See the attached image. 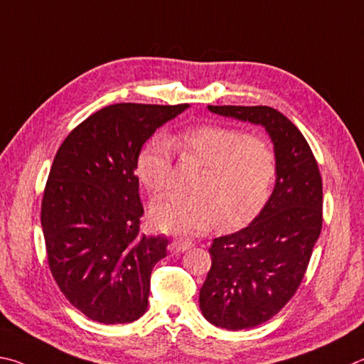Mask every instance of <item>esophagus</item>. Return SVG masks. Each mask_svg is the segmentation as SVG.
<instances>
[{
	"mask_svg": "<svg viewBox=\"0 0 364 364\" xmlns=\"http://www.w3.org/2000/svg\"><path fill=\"white\" fill-rule=\"evenodd\" d=\"M193 247V241L188 238H176L171 243V252H183Z\"/></svg>",
	"mask_w": 364,
	"mask_h": 364,
	"instance_id": "34e87169",
	"label": "esophagus"
}]
</instances>
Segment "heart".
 <instances>
[{
    "label": "heart",
    "instance_id": "obj_1",
    "mask_svg": "<svg viewBox=\"0 0 364 364\" xmlns=\"http://www.w3.org/2000/svg\"><path fill=\"white\" fill-rule=\"evenodd\" d=\"M182 161L203 166L193 196H168L151 208L159 230L198 235L225 222L238 227L256 218L265 206L278 174L273 145L259 134L235 126L198 124L168 137ZM137 177L146 192L161 195L172 172L171 150L153 137L140 150Z\"/></svg>",
    "mask_w": 364,
    "mask_h": 364
}]
</instances>
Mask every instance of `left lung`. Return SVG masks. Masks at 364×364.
I'll return each mask as SVG.
<instances>
[{"label":"left lung","instance_id":"left-lung-1","mask_svg":"<svg viewBox=\"0 0 364 364\" xmlns=\"http://www.w3.org/2000/svg\"><path fill=\"white\" fill-rule=\"evenodd\" d=\"M208 108L262 124L278 158L269 203L250 227L213 241L211 269L200 289V309L209 323L250 329L275 316L302 283L323 225L321 174L302 132L275 108Z\"/></svg>","mask_w":364,"mask_h":364}]
</instances>
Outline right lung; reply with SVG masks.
<instances>
[{
  "instance_id": "right-lung-1",
  "label": "right lung",
  "mask_w": 364,
  "mask_h": 364,
  "mask_svg": "<svg viewBox=\"0 0 364 364\" xmlns=\"http://www.w3.org/2000/svg\"><path fill=\"white\" fill-rule=\"evenodd\" d=\"M187 107H105L55 153L41 201L48 265L67 301L92 321L132 323L149 307L151 269L169 241L139 235L144 206L134 171L145 140Z\"/></svg>"
}]
</instances>
